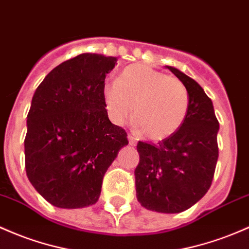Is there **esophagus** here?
<instances>
[{
    "instance_id": "34e87169",
    "label": "esophagus",
    "mask_w": 249,
    "mask_h": 249,
    "mask_svg": "<svg viewBox=\"0 0 249 249\" xmlns=\"http://www.w3.org/2000/svg\"><path fill=\"white\" fill-rule=\"evenodd\" d=\"M127 137H129V144H130L131 146H135L136 144H137V139L133 137L132 135H129V136H127Z\"/></svg>"
}]
</instances>
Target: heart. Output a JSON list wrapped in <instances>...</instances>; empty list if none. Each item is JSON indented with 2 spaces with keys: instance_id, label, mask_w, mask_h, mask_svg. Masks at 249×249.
Masks as SVG:
<instances>
[{
  "instance_id": "1",
  "label": "heart",
  "mask_w": 249,
  "mask_h": 249,
  "mask_svg": "<svg viewBox=\"0 0 249 249\" xmlns=\"http://www.w3.org/2000/svg\"><path fill=\"white\" fill-rule=\"evenodd\" d=\"M104 100L111 118H133L146 138L160 141L174 135L188 116L190 97L179 79L143 64L127 66L116 81L104 87Z\"/></svg>"
}]
</instances>
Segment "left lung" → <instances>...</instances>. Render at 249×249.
I'll use <instances>...</instances> for the list:
<instances>
[{
    "label": "left lung",
    "instance_id": "left-lung-1",
    "mask_svg": "<svg viewBox=\"0 0 249 249\" xmlns=\"http://www.w3.org/2000/svg\"><path fill=\"white\" fill-rule=\"evenodd\" d=\"M190 97L182 126L157 144L138 142L136 193L142 207L175 214L200 201L212 185L218 158V120L203 89L190 76L168 66Z\"/></svg>",
    "mask_w": 249,
    "mask_h": 249
}]
</instances>
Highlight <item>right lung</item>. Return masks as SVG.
Returning <instances> with one entry per match:
<instances>
[{"label":"right lung","mask_w":249,"mask_h":249,"mask_svg":"<svg viewBox=\"0 0 249 249\" xmlns=\"http://www.w3.org/2000/svg\"><path fill=\"white\" fill-rule=\"evenodd\" d=\"M117 59L84 53L62 62L37 86L27 116L24 165L37 193L58 208L98 201L104 175L127 145L108 119L105 78Z\"/></svg>","instance_id":"obj_1"}]
</instances>
